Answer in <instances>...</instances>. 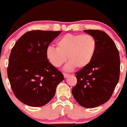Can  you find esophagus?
Returning a JSON list of instances; mask_svg holds the SVG:
<instances>
[{
	"label": "esophagus",
	"mask_w": 127,
	"mask_h": 127,
	"mask_svg": "<svg viewBox=\"0 0 127 127\" xmlns=\"http://www.w3.org/2000/svg\"><path fill=\"white\" fill-rule=\"evenodd\" d=\"M63 74H64V78H67V77L68 76H69V74H68V73H63Z\"/></svg>",
	"instance_id": "obj_1"
}]
</instances>
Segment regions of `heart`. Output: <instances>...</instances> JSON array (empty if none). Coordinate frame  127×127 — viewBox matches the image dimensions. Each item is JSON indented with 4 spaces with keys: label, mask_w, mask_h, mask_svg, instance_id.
<instances>
[{
    "label": "heart",
    "mask_w": 127,
    "mask_h": 127,
    "mask_svg": "<svg viewBox=\"0 0 127 127\" xmlns=\"http://www.w3.org/2000/svg\"><path fill=\"white\" fill-rule=\"evenodd\" d=\"M57 48L49 46L46 49V57L51 64L59 68L66 61L65 70H72L75 67L83 68L92 61L96 49V41L89 34L68 33L60 38L56 43Z\"/></svg>",
    "instance_id": "1"
}]
</instances>
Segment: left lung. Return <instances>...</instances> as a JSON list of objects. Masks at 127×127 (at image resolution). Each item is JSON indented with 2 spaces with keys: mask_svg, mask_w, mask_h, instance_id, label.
Wrapping results in <instances>:
<instances>
[{
  "mask_svg": "<svg viewBox=\"0 0 127 127\" xmlns=\"http://www.w3.org/2000/svg\"><path fill=\"white\" fill-rule=\"evenodd\" d=\"M96 41L91 62L76 73L77 84L73 97L81 106L97 107L108 101L119 80L120 57L116 44L107 33L99 30H84Z\"/></svg>",
  "mask_w": 127,
  "mask_h": 127,
  "instance_id": "8db88e82",
  "label": "left lung"
}]
</instances>
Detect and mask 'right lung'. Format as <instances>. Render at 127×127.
<instances>
[{"mask_svg": "<svg viewBox=\"0 0 127 127\" xmlns=\"http://www.w3.org/2000/svg\"><path fill=\"white\" fill-rule=\"evenodd\" d=\"M61 31H31L22 35L10 53L8 78L15 96L33 107L45 105L54 97L64 75L49 62L46 49Z\"/></svg>", "mask_w": 127, "mask_h": 127, "instance_id": "1", "label": "right lung"}]
</instances>
